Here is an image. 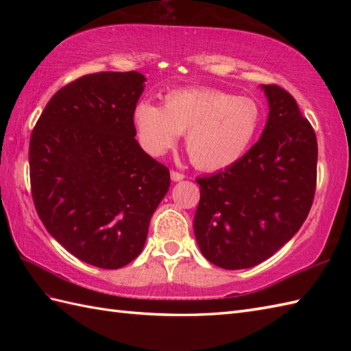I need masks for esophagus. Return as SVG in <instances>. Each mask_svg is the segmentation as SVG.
<instances>
[{
    "label": "esophagus",
    "mask_w": 351,
    "mask_h": 351,
    "mask_svg": "<svg viewBox=\"0 0 351 351\" xmlns=\"http://www.w3.org/2000/svg\"><path fill=\"white\" fill-rule=\"evenodd\" d=\"M170 178H171V181H182L184 178H185V175L182 173V171H178V170H170Z\"/></svg>",
    "instance_id": "1"
}]
</instances>
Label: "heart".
<instances>
[{"instance_id": "b5f03b06", "label": "heart", "mask_w": 351, "mask_h": 351, "mask_svg": "<svg viewBox=\"0 0 351 351\" xmlns=\"http://www.w3.org/2000/svg\"><path fill=\"white\" fill-rule=\"evenodd\" d=\"M141 146L162 155L187 132L185 147L202 170L232 166L249 151L263 122L259 104L215 88H185L164 96V107L138 102L132 113Z\"/></svg>"}]
</instances>
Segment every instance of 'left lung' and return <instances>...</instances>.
I'll return each mask as SVG.
<instances>
[{
  "label": "left lung",
  "instance_id": "8db88e82",
  "mask_svg": "<svg viewBox=\"0 0 351 351\" xmlns=\"http://www.w3.org/2000/svg\"><path fill=\"white\" fill-rule=\"evenodd\" d=\"M263 88L270 107L263 136L232 166L196 180L199 249L226 270L253 267L278 252L302 228L315 196V131L285 88Z\"/></svg>",
  "mask_w": 351,
  "mask_h": 351
}]
</instances>
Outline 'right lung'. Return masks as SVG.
I'll return each mask as SVG.
<instances>
[{
	"label": "right lung",
	"mask_w": 351,
	"mask_h": 351,
	"mask_svg": "<svg viewBox=\"0 0 351 351\" xmlns=\"http://www.w3.org/2000/svg\"><path fill=\"white\" fill-rule=\"evenodd\" d=\"M140 72H96L62 87L29 137V182L48 232L84 263L116 270L136 259L170 171L137 143Z\"/></svg>",
	"instance_id": "1"
}]
</instances>
